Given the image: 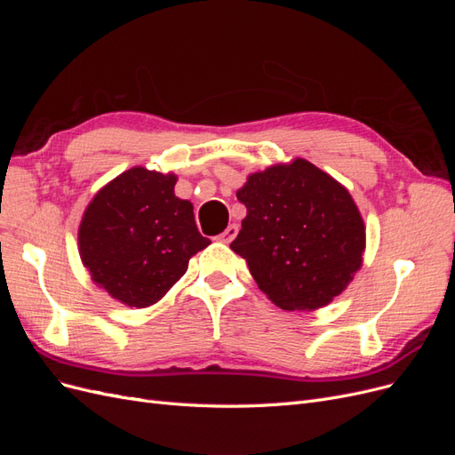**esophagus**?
Returning <instances> with one entry per match:
<instances>
[{"label":"esophagus","mask_w":455,"mask_h":455,"mask_svg":"<svg viewBox=\"0 0 455 455\" xmlns=\"http://www.w3.org/2000/svg\"><path fill=\"white\" fill-rule=\"evenodd\" d=\"M237 231H239V226H237V224H229L224 233H220L218 239L222 241V243H226V244H229L233 239L237 237Z\"/></svg>","instance_id":"34e87169"}]
</instances>
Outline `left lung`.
I'll return each mask as SVG.
<instances>
[{"instance_id":"obj_1","label":"left lung","mask_w":455,"mask_h":455,"mask_svg":"<svg viewBox=\"0 0 455 455\" xmlns=\"http://www.w3.org/2000/svg\"><path fill=\"white\" fill-rule=\"evenodd\" d=\"M246 206L229 246L275 306H328L363 266L366 228L349 191L306 159L254 172L237 191Z\"/></svg>"}]
</instances>
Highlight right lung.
Here are the masks:
<instances>
[{"label": "right lung", "mask_w": 455, "mask_h": 455, "mask_svg": "<svg viewBox=\"0 0 455 455\" xmlns=\"http://www.w3.org/2000/svg\"><path fill=\"white\" fill-rule=\"evenodd\" d=\"M174 174L132 167L85 209L79 256L92 281L129 307H149L180 281L189 258L211 244L194 204L174 196Z\"/></svg>", "instance_id": "add662e5"}]
</instances>
